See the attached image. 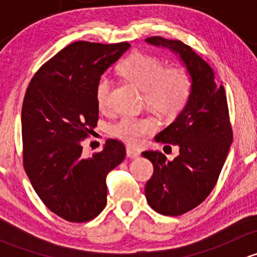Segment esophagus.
Returning <instances> with one entry per match:
<instances>
[{
	"instance_id": "obj_1",
	"label": "esophagus",
	"mask_w": 257,
	"mask_h": 257,
	"mask_svg": "<svg viewBox=\"0 0 257 257\" xmlns=\"http://www.w3.org/2000/svg\"><path fill=\"white\" fill-rule=\"evenodd\" d=\"M126 157L132 158V159H136V158L139 157V152L138 150L133 149V148H126Z\"/></svg>"
}]
</instances>
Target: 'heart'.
Segmentation results:
<instances>
[{"mask_svg":"<svg viewBox=\"0 0 257 257\" xmlns=\"http://www.w3.org/2000/svg\"><path fill=\"white\" fill-rule=\"evenodd\" d=\"M120 76L143 90L148 107L163 119H173L188 103L191 80L184 67L164 68L158 57L134 52L118 67ZM112 80L103 74L95 83V99L100 109H107L110 102ZM157 121L150 116H123L112 126V136L124 143L138 145L154 133Z\"/></svg>","mask_w":257,"mask_h":257,"instance_id":"b5f03b06","label":"heart"}]
</instances>
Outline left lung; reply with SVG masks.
<instances>
[{
  "instance_id": "1",
  "label": "left lung",
  "mask_w": 257,
  "mask_h": 257,
  "mask_svg": "<svg viewBox=\"0 0 257 257\" xmlns=\"http://www.w3.org/2000/svg\"><path fill=\"white\" fill-rule=\"evenodd\" d=\"M149 45L179 54L191 78L190 97L170 125L155 142L179 147V155L168 160L160 152L142 153L154 167L145 185L150 208L163 215L185 214L203 203L214 189L232 143L226 94L215 80L211 67L188 45L154 36Z\"/></svg>"
}]
</instances>
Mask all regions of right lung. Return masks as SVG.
Wrapping results in <instances>:
<instances>
[{"mask_svg":"<svg viewBox=\"0 0 257 257\" xmlns=\"http://www.w3.org/2000/svg\"><path fill=\"white\" fill-rule=\"evenodd\" d=\"M128 42H73L33 76L23 99V167L47 208L71 222L94 219L107 205L108 173L125 158L121 142L108 139L92 157L82 141L97 126L95 83Z\"/></svg>","mask_w":257,"mask_h":257,"instance_id":"obj_1","label":"right lung"}]
</instances>
